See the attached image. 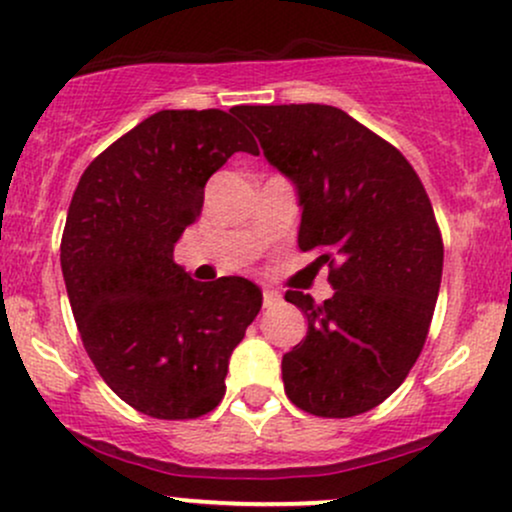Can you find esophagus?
I'll list each match as a JSON object with an SVG mask.
<instances>
[{
  "label": "esophagus",
  "instance_id": "34e87169",
  "mask_svg": "<svg viewBox=\"0 0 512 512\" xmlns=\"http://www.w3.org/2000/svg\"><path fill=\"white\" fill-rule=\"evenodd\" d=\"M279 301H281L279 291H274V289H264V291H262V303H264V308H272V305H276Z\"/></svg>",
  "mask_w": 512,
  "mask_h": 512
}]
</instances>
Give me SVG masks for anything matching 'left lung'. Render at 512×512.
I'll return each mask as SVG.
<instances>
[{"mask_svg":"<svg viewBox=\"0 0 512 512\" xmlns=\"http://www.w3.org/2000/svg\"><path fill=\"white\" fill-rule=\"evenodd\" d=\"M264 156L289 175L303 216L298 248L320 250L332 298L286 291L308 334L281 358L298 409L349 419L385 402L424 349L443 238L419 175L390 142L332 105H243Z\"/></svg>","mask_w":512,"mask_h":512,"instance_id":"obj_1","label":"left lung"}]
</instances>
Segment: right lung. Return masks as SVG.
Segmentation results:
<instances>
[{
    "mask_svg": "<svg viewBox=\"0 0 512 512\" xmlns=\"http://www.w3.org/2000/svg\"><path fill=\"white\" fill-rule=\"evenodd\" d=\"M236 151L260 154L238 105L161 110L93 158L69 204L60 262L81 342L110 390L154 419L219 407L228 358L262 308L252 281L202 284L173 260Z\"/></svg>",
    "mask_w": 512,
    "mask_h": 512,
    "instance_id": "right-lung-1",
    "label": "right lung"
}]
</instances>
